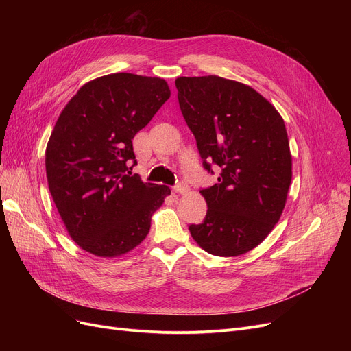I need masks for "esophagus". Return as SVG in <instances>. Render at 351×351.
Listing matches in <instances>:
<instances>
[{
	"mask_svg": "<svg viewBox=\"0 0 351 351\" xmlns=\"http://www.w3.org/2000/svg\"><path fill=\"white\" fill-rule=\"evenodd\" d=\"M173 192L175 193H186L188 192V186L185 185V183H178V185L173 186Z\"/></svg>",
	"mask_w": 351,
	"mask_h": 351,
	"instance_id": "34e87169",
	"label": "esophagus"
}]
</instances>
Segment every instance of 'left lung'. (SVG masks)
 <instances>
[{"instance_id": "1", "label": "left lung", "mask_w": 351, "mask_h": 351, "mask_svg": "<svg viewBox=\"0 0 351 351\" xmlns=\"http://www.w3.org/2000/svg\"><path fill=\"white\" fill-rule=\"evenodd\" d=\"M204 168H220L217 183L200 193L208 212L191 225L210 254L241 256L261 245L279 222L291 182L285 121L259 92L242 82L208 77L175 81Z\"/></svg>"}]
</instances>
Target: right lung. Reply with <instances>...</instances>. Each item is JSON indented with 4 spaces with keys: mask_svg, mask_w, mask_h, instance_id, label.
Instances as JSON below:
<instances>
[{
    "mask_svg": "<svg viewBox=\"0 0 351 351\" xmlns=\"http://www.w3.org/2000/svg\"><path fill=\"white\" fill-rule=\"evenodd\" d=\"M169 97L162 78L118 72L86 82L62 109L47 145V179L69 236L84 250L122 256L149 233L171 189L132 175V139Z\"/></svg>",
    "mask_w": 351,
    "mask_h": 351,
    "instance_id": "1",
    "label": "right lung"
}]
</instances>
